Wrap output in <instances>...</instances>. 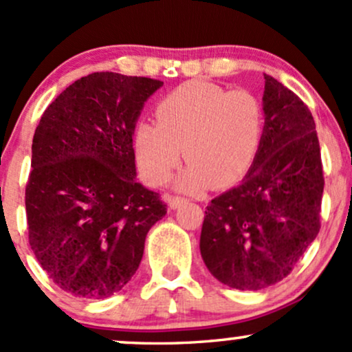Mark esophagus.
<instances>
[{
  "mask_svg": "<svg viewBox=\"0 0 352 352\" xmlns=\"http://www.w3.org/2000/svg\"><path fill=\"white\" fill-rule=\"evenodd\" d=\"M185 200L184 197H170V199H168V207L170 208H179L182 204H185Z\"/></svg>",
  "mask_w": 352,
  "mask_h": 352,
  "instance_id": "obj_1",
  "label": "esophagus"
}]
</instances>
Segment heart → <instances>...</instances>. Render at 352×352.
Returning a JSON list of instances; mask_svg holds the SVG:
<instances>
[{"label":"heart","instance_id":"obj_1","mask_svg":"<svg viewBox=\"0 0 352 352\" xmlns=\"http://www.w3.org/2000/svg\"><path fill=\"white\" fill-rule=\"evenodd\" d=\"M155 116L134 132L137 167L151 185L170 179L184 151L190 165L180 188L228 187L248 173L263 142V102L246 89L190 80L160 100Z\"/></svg>","mask_w":352,"mask_h":352}]
</instances>
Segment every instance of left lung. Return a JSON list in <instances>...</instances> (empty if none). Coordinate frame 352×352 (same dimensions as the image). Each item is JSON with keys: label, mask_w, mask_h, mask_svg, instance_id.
<instances>
[{"label": "left lung", "mask_w": 352, "mask_h": 352, "mask_svg": "<svg viewBox=\"0 0 352 352\" xmlns=\"http://www.w3.org/2000/svg\"><path fill=\"white\" fill-rule=\"evenodd\" d=\"M265 134L245 180L205 210L200 253L218 281L263 289L293 272L321 228L324 188L308 106L265 74Z\"/></svg>", "instance_id": "8db88e82"}]
</instances>
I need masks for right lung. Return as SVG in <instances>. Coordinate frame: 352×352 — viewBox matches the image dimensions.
I'll use <instances>...</instances> for the list:
<instances>
[{"instance_id": "add662e5", "label": "right lung", "mask_w": 352, "mask_h": 352, "mask_svg": "<svg viewBox=\"0 0 352 352\" xmlns=\"http://www.w3.org/2000/svg\"><path fill=\"white\" fill-rule=\"evenodd\" d=\"M162 80L92 72L47 106L26 184L30 245L64 292L107 298L134 276L148 230L167 213L135 180L132 134Z\"/></svg>"}]
</instances>
